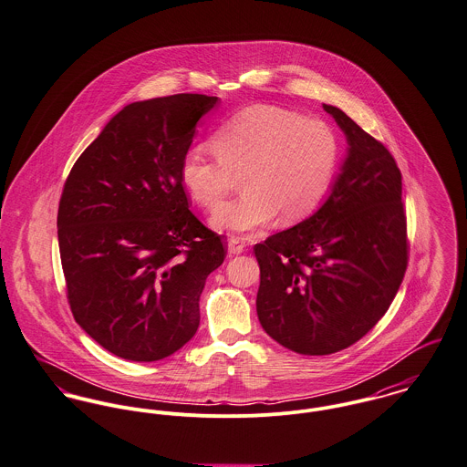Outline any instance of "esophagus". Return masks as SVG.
<instances>
[{"label": "esophagus", "instance_id": "obj_1", "mask_svg": "<svg viewBox=\"0 0 467 467\" xmlns=\"http://www.w3.org/2000/svg\"><path fill=\"white\" fill-rule=\"evenodd\" d=\"M244 250H246V244L243 243V239H239V237H230V241H228V254H243Z\"/></svg>", "mask_w": 467, "mask_h": 467}]
</instances>
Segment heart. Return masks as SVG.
Here are the masks:
<instances>
[{"label":"heart","mask_w":467,"mask_h":467,"mask_svg":"<svg viewBox=\"0 0 467 467\" xmlns=\"http://www.w3.org/2000/svg\"><path fill=\"white\" fill-rule=\"evenodd\" d=\"M213 151L191 148L180 178L202 207L217 209L243 178L244 196L213 213V226L250 234L276 215L295 224L325 200L339 168V139L330 125L278 107H252L217 130Z\"/></svg>","instance_id":"heart-1"}]
</instances>
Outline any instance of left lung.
Listing matches in <instances>:
<instances>
[{
    "label": "left lung",
    "mask_w": 467,
    "mask_h": 467,
    "mask_svg": "<svg viewBox=\"0 0 467 467\" xmlns=\"http://www.w3.org/2000/svg\"><path fill=\"white\" fill-rule=\"evenodd\" d=\"M323 107L349 144L342 172L317 213L254 246L258 321L301 355H330L362 339L389 310L409 264L394 157L340 109Z\"/></svg>",
    "instance_id": "left-lung-1"
}]
</instances>
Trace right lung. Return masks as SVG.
Segmentation results:
<instances>
[{"instance_id":"add662e5","label":"right lung","mask_w":467,"mask_h":467,"mask_svg":"<svg viewBox=\"0 0 467 467\" xmlns=\"http://www.w3.org/2000/svg\"><path fill=\"white\" fill-rule=\"evenodd\" d=\"M215 96L125 107L87 146L58 203V248L75 321L107 351L153 362L200 325V296L224 241L189 211L180 178Z\"/></svg>"}]
</instances>
